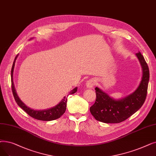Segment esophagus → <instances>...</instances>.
<instances>
[{
    "label": "esophagus",
    "instance_id": "34e87169",
    "mask_svg": "<svg viewBox=\"0 0 156 156\" xmlns=\"http://www.w3.org/2000/svg\"><path fill=\"white\" fill-rule=\"evenodd\" d=\"M95 83H96V80L94 79V78L90 79L88 81H87L86 86H87V87L90 89V88H92L95 85Z\"/></svg>",
    "mask_w": 156,
    "mask_h": 156
}]
</instances>
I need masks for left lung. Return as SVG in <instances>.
<instances>
[{"mask_svg": "<svg viewBox=\"0 0 156 156\" xmlns=\"http://www.w3.org/2000/svg\"><path fill=\"white\" fill-rule=\"evenodd\" d=\"M136 55L143 70L138 89L129 96L117 101L96 87V99L90 108V113L96 120L104 123H119L131 117L144 105L147 94L149 69L141 53L138 52Z\"/></svg>", "mask_w": 156, "mask_h": 156, "instance_id": "left-lung-1", "label": "left lung"}]
</instances>
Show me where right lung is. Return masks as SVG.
I'll return each mask as SVG.
<instances>
[{
    "mask_svg": "<svg viewBox=\"0 0 156 156\" xmlns=\"http://www.w3.org/2000/svg\"><path fill=\"white\" fill-rule=\"evenodd\" d=\"M17 57H18V55L15 57V61L13 62L12 69H11V78H12L11 79V89H12L13 96H14L15 99L18 105L20 108H22V109L27 113L29 116L37 120H43V121H50V120H53L60 118L65 113L66 110L67 98H66V97H64V99L60 101V103L57 106H55V107L51 108L50 109L44 110H34L32 109H30V108L27 106L22 102V101L20 99V98L17 96V94L16 92L15 88L14 86V83H13V81H12L13 69H14L15 60L16 59ZM76 91H77V87H76L75 89H74L73 90H71L70 92V94H74Z\"/></svg>",
    "mask_w": 156,
    "mask_h": 156,
    "instance_id": "add662e5",
    "label": "right lung"
}]
</instances>
